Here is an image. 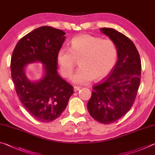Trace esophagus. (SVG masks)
Segmentation results:
<instances>
[{
    "instance_id": "obj_1",
    "label": "esophagus",
    "mask_w": 155,
    "mask_h": 155,
    "mask_svg": "<svg viewBox=\"0 0 155 155\" xmlns=\"http://www.w3.org/2000/svg\"><path fill=\"white\" fill-rule=\"evenodd\" d=\"M80 89H81V87H77V86H74V92H77L78 91H79Z\"/></svg>"
}]
</instances>
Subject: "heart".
Here are the masks:
<instances>
[{"label": "heart", "mask_w": 155, "mask_h": 155, "mask_svg": "<svg viewBox=\"0 0 155 155\" xmlns=\"http://www.w3.org/2000/svg\"><path fill=\"white\" fill-rule=\"evenodd\" d=\"M118 52L113 41L101 39L87 34L78 35L70 42V48L61 47L56 55V60L61 74L71 77L78 60V69L73 76L72 81L85 85L93 80L106 78L116 64Z\"/></svg>", "instance_id": "heart-1"}]
</instances>
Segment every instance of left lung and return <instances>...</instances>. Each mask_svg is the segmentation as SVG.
I'll use <instances>...</instances> for the list:
<instances>
[{
    "instance_id": "left-lung-1",
    "label": "left lung",
    "mask_w": 155,
    "mask_h": 155,
    "mask_svg": "<svg viewBox=\"0 0 155 155\" xmlns=\"http://www.w3.org/2000/svg\"><path fill=\"white\" fill-rule=\"evenodd\" d=\"M101 31L116 45L118 61L109 77L94 86L87 108L94 119L110 124L133 106L140 87L142 65L139 53L128 37L109 28H102Z\"/></svg>"
}]
</instances>
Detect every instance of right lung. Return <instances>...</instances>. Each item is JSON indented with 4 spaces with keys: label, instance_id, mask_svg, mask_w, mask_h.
<instances>
[{
    "label": "right lung",
    "instance_id": "obj_1",
    "mask_svg": "<svg viewBox=\"0 0 155 155\" xmlns=\"http://www.w3.org/2000/svg\"><path fill=\"white\" fill-rule=\"evenodd\" d=\"M65 35L50 26L38 28L18 41L11 56V78L16 94L25 109L40 122L49 123L60 117L74 94L73 87L57 71L56 55ZM35 61L44 64L45 76L34 83L27 78L24 68Z\"/></svg>",
    "mask_w": 155,
    "mask_h": 155
}]
</instances>
